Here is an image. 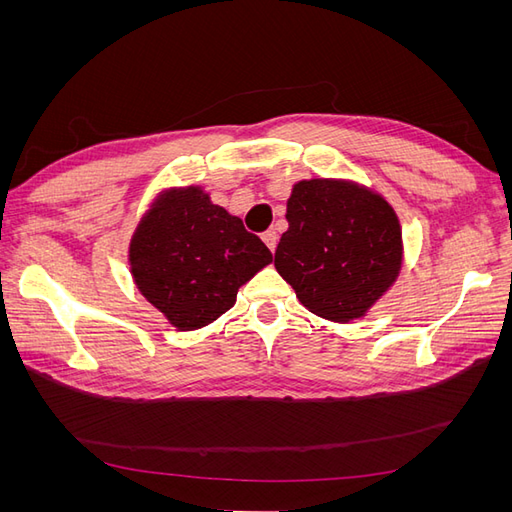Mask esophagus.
<instances>
[{
  "mask_svg": "<svg viewBox=\"0 0 512 512\" xmlns=\"http://www.w3.org/2000/svg\"><path fill=\"white\" fill-rule=\"evenodd\" d=\"M262 241H265V245L269 247L271 252H275V247H277V235H275V230H267L265 235H262Z\"/></svg>",
  "mask_w": 512,
  "mask_h": 512,
  "instance_id": "34e87169",
  "label": "esophagus"
}]
</instances>
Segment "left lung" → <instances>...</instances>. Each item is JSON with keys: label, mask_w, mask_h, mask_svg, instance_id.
Listing matches in <instances>:
<instances>
[{"label": "left lung", "mask_w": 512, "mask_h": 512, "mask_svg": "<svg viewBox=\"0 0 512 512\" xmlns=\"http://www.w3.org/2000/svg\"><path fill=\"white\" fill-rule=\"evenodd\" d=\"M288 230L275 269L309 312L331 320L363 318L393 288L404 267L395 209L350 179H303L286 203Z\"/></svg>", "instance_id": "8db88e82"}]
</instances>
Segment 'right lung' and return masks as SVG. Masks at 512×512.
Segmentation results:
<instances>
[{"instance_id": "add662e5", "label": "right lung", "mask_w": 512, "mask_h": 512, "mask_svg": "<svg viewBox=\"0 0 512 512\" xmlns=\"http://www.w3.org/2000/svg\"><path fill=\"white\" fill-rule=\"evenodd\" d=\"M128 262L138 292L170 327L196 331L226 314L273 254L239 218L213 205L205 188L183 185L151 200L132 232Z\"/></svg>"}]
</instances>
